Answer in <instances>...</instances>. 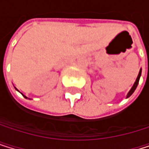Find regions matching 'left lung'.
Returning <instances> with one entry per match:
<instances>
[{
  "mask_svg": "<svg viewBox=\"0 0 149 149\" xmlns=\"http://www.w3.org/2000/svg\"><path fill=\"white\" fill-rule=\"evenodd\" d=\"M140 76H141V69L139 70V75H138V77H137V79H136V80H135V82H134V84H133V86H132V88H130V90L128 92L126 98H128V97H130L131 95H132V94L134 93V91L136 90V88H137V87H138V84H139V79H140Z\"/></svg>",
  "mask_w": 149,
  "mask_h": 149,
  "instance_id": "left-lung-1",
  "label": "left lung"
}]
</instances>
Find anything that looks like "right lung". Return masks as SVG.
<instances>
[{"label":"right lung","mask_w":149,"mask_h":149,"mask_svg":"<svg viewBox=\"0 0 149 149\" xmlns=\"http://www.w3.org/2000/svg\"><path fill=\"white\" fill-rule=\"evenodd\" d=\"M16 89H17V88H16ZM17 90H18V89H17ZM18 91H19V90H18ZM22 95H23V96H24V97H25V98H27V97H26V95H23V94H22ZM27 99H28V98H27Z\"/></svg>","instance_id":"obj_1"}]
</instances>
